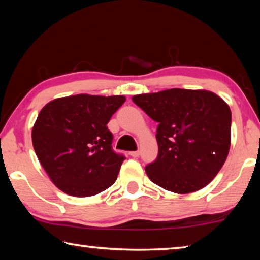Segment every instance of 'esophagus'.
<instances>
[{"label":"esophagus","mask_w":260,"mask_h":260,"mask_svg":"<svg viewBox=\"0 0 260 260\" xmlns=\"http://www.w3.org/2000/svg\"><path fill=\"white\" fill-rule=\"evenodd\" d=\"M129 154H131L133 157H139V155H140V152H139V150H134V152H131Z\"/></svg>","instance_id":"1"}]
</instances>
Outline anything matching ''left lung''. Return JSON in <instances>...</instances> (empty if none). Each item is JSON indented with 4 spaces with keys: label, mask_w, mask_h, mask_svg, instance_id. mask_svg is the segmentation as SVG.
<instances>
[{
    "label": "left lung",
    "mask_w": 260,
    "mask_h": 260,
    "mask_svg": "<svg viewBox=\"0 0 260 260\" xmlns=\"http://www.w3.org/2000/svg\"><path fill=\"white\" fill-rule=\"evenodd\" d=\"M132 100L158 123L157 157L146 166L150 181L177 193L210 183L230 149L228 104L210 91L184 88L139 94Z\"/></svg>",
    "instance_id": "obj_1"
}]
</instances>
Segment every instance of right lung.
<instances>
[{
  "instance_id": "1",
  "label": "right lung",
  "mask_w": 260,
  "mask_h": 260,
  "mask_svg": "<svg viewBox=\"0 0 260 260\" xmlns=\"http://www.w3.org/2000/svg\"><path fill=\"white\" fill-rule=\"evenodd\" d=\"M123 95L77 94L42 108L32 128L36 155L53 184L71 196L87 197L114 183L125 156L112 148L107 128Z\"/></svg>"
}]
</instances>
